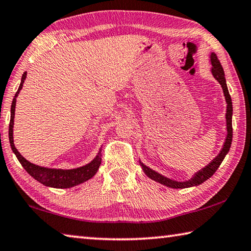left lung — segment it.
I'll use <instances>...</instances> for the list:
<instances>
[{
	"label": "left lung",
	"instance_id": "1",
	"mask_svg": "<svg viewBox=\"0 0 251 251\" xmlns=\"http://www.w3.org/2000/svg\"><path fill=\"white\" fill-rule=\"evenodd\" d=\"M209 59H211V63H212V68H211V72L215 80H217L218 83L221 84L223 92H224V97L226 100V129H227V135L224 141V145H223V148L220 151V153L213 159V160L208 163L207 166H205L202 168L201 170H199L197 173H194V176L191 177V179L186 180V181H176L169 179L165 176L160 175L157 171H154L152 169H150L149 167L144 165L143 162L139 160V163L141 166V169L144 170L145 175L147 176L150 179L159 182L163 185L168 186V188H172V189H185V188H191V186H197L202 184L204 181H206L209 179L214 173L216 172L218 169V167L221 166L222 161L224 160V158L227 153L229 151L230 145H231V140H233V125H231V117H233V103H231V98L228 92V89H227V84H226V79H225V74H224V69L221 65L220 60L217 59V56L214 52L211 53L209 56Z\"/></svg>",
	"mask_w": 251,
	"mask_h": 251
}]
</instances>
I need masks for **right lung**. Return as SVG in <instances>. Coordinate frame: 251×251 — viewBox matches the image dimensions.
Instances as JSON below:
<instances>
[{
    "label": "right lung",
    "instance_id": "right-lung-1",
    "mask_svg": "<svg viewBox=\"0 0 251 251\" xmlns=\"http://www.w3.org/2000/svg\"><path fill=\"white\" fill-rule=\"evenodd\" d=\"M27 72H24L22 75L21 84L18 86L17 92L15 93V97L13 99L12 106H11V121H10V127H8V138H10V144L13 152L15 153L18 161L21 165L24 167V169L28 172V175L37 180L40 183L49 186V188H56V189H69L72 186H75L78 184L83 183V182L90 180L91 177L95 176L98 172L100 165L102 161V148H100L99 152L92 161L89 162L88 165L82 166L75 169H54V168H46L40 167L34 163L29 162L28 160L22 156L18 152V150L15 148L14 139H13V127H14V116H15V106H16V98L20 94L21 90L24 84V81L26 79Z\"/></svg>",
    "mask_w": 251,
    "mask_h": 251
}]
</instances>
